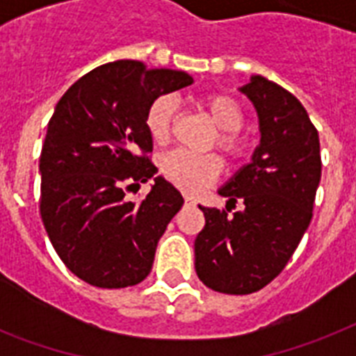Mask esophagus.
I'll list each match as a JSON object with an SVG mask.
<instances>
[{
	"label": "esophagus",
	"mask_w": 356,
	"mask_h": 356,
	"mask_svg": "<svg viewBox=\"0 0 356 356\" xmlns=\"http://www.w3.org/2000/svg\"><path fill=\"white\" fill-rule=\"evenodd\" d=\"M184 203H186V205H195V200L192 195H184Z\"/></svg>",
	"instance_id": "esophagus-1"
}]
</instances>
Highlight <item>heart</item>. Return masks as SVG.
I'll return each instance as SVG.
<instances>
[{
    "instance_id": "b5f03b06",
    "label": "heart",
    "mask_w": 356,
    "mask_h": 356,
    "mask_svg": "<svg viewBox=\"0 0 356 356\" xmlns=\"http://www.w3.org/2000/svg\"><path fill=\"white\" fill-rule=\"evenodd\" d=\"M201 108L212 120L218 131L216 145L231 161H236L245 151V138L240 129L245 123V111L236 97L212 92L201 97ZM177 105L172 96H159L145 111V129L151 140L156 144H166L172 136ZM222 161L214 153H192V151L173 149L161 159L162 175L188 194H197L211 186L222 173Z\"/></svg>"
}]
</instances>
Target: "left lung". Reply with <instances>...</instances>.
<instances>
[{
  "label": "left lung",
  "mask_w": 356,
  "mask_h": 356,
  "mask_svg": "<svg viewBox=\"0 0 356 356\" xmlns=\"http://www.w3.org/2000/svg\"><path fill=\"white\" fill-rule=\"evenodd\" d=\"M260 118L253 162L220 195L225 209H205L194 243L195 273L216 292L245 296L275 279L312 220L321 177L320 136L293 94L262 75L242 86ZM240 200L242 211L232 212Z\"/></svg>",
  "instance_id": "8db88e82"
}]
</instances>
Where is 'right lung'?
I'll use <instances>...</instances> for the list:
<instances>
[{"label":"right lung","mask_w":356,"mask_h":356,"mask_svg":"<svg viewBox=\"0 0 356 356\" xmlns=\"http://www.w3.org/2000/svg\"><path fill=\"white\" fill-rule=\"evenodd\" d=\"M192 85L175 70L116 60L83 75L58 99L40 153V216L66 268L97 288L134 286L149 275L156 243L183 195L159 170L145 111L162 94Z\"/></svg>","instance_id":"right-lung-1"}]
</instances>
